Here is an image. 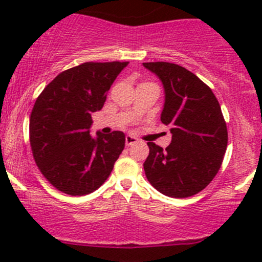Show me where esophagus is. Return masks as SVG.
Segmentation results:
<instances>
[{"instance_id": "1", "label": "esophagus", "mask_w": 262, "mask_h": 262, "mask_svg": "<svg viewBox=\"0 0 262 262\" xmlns=\"http://www.w3.org/2000/svg\"><path fill=\"white\" fill-rule=\"evenodd\" d=\"M137 142H138V139L136 138V137H133V136H126L125 137V144L126 146H133V144H136Z\"/></svg>"}]
</instances>
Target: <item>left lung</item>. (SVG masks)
<instances>
[{
	"mask_svg": "<svg viewBox=\"0 0 262 262\" xmlns=\"http://www.w3.org/2000/svg\"><path fill=\"white\" fill-rule=\"evenodd\" d=\"M143 66L165 87L163 124L171 126L172 141L166 149L148 142L143 163L148 181L171 198L198 194L215 178L228 144V130L221 105L208 84L175 63Z\"/></svg>",
	"mask_w": 262,
	"mask_h": 262,
	"instance_id": "1",
	"label": "left lung"
}]
</instances>
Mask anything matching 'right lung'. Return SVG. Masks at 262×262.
Listing matches in <instances>:
<instances>
[{
  "label": "right lung",
  "mask_w": 262,
  "mask_h": 262,
  "mask_svg": "<svg viewBox=\"0 0 262 262\" xmlns=\"http://www.w3.org/2000/svg\"><path fill=\"white\" fill-rule=\"evenodd\" d=\"M128 62H86L60 72L34 104L29 138L36 166L59 191L72 196L99 189L125 146L123 132L90 136L91 114Z\"/></svg>",
  "instance_id": "add662e5"
}]
</instances>
